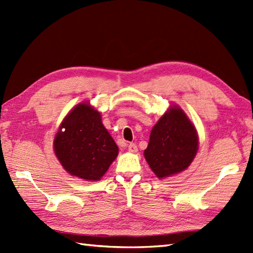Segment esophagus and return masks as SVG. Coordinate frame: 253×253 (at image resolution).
Wrapping results in <instances>:
<instances>
[{
    "label": "esophagus",
    "instance_id": "obj_1",
    "mask_svg": "<svg viewBox=\"0 0 253 253\" xmlns=\"http://www.w3.org/2000/svg\"><path fill=\"white\" fill-rule=\"evenodd\" d=\"M128 151L132 152V153H136L138 151V148L136 146V143H129V144H128Z\"/></svg>",
    "mask_w": 253,
    "mask_h": 253
}]
</instances>
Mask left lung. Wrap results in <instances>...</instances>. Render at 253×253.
<instances>
[{"instance_id": "left-lung-1", "label": "left lung", "mask_w": 253, "mask_h": 253, "mask_svg": "<svg viewBox=\"0 0 253 253\" xmlns=\"http://www.w3.org/2000/svg\"><path fill=\"white\" fill-rule=\"evenodd\" d=\"M199 146L195 126L179 106L173 105L153 126L144 158L159 178L185 170Z\"/></svg>"}]
</instances>
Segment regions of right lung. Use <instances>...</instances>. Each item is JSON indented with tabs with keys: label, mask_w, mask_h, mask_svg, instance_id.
I'll return each instance as SVG.
<instances>
[{
	"label": "right lung",
	"mask_w": 253,
	"mask_h": 253,
	"mask_svg": "<svg viewBox=\"0 0 253 253\" xmlns=\"http://www.w3.org/2000/svg\"><path fill=\"white\" fill-rule=\"evenodd\" d=\"M53 144L64 169L85 180H100L118 154L100 112L84 102L64 118Z\"/></svg>",
	"instance_id": "add662e5"
}]
</instances>
